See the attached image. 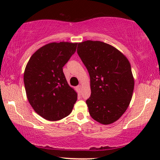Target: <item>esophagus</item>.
Returning <instances> with one entry per match:
<instances>
[{
    "label": "esophagus",
    "mask_w": 160,
    "mask_h": 160,
    "mask_svg": "<svg viewBox=\"0 0 160 160\" xmlns=\"http://www.w3.org/2000/svg\"><path fill=\"white\" fill-rule=\"evenodd\" d=\"M78 89H79V91H81V89H82L81 85H79V86H78Z\"/></svg>",
    "instance_id": "34e87169"
}]
</instances>
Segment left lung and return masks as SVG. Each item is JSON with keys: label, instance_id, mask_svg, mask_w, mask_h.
<instances>
[{"label": "left lung", "instance_id": "left-lung-1", "mask_svg": "<svg viewBox=\"0 0 160 160\" xmlns=\"http://www.w3.org/2000/svg\"><path fill=\"white\" fill-rule=\"evenodd\" d=\"M78 54L90 77L91 95L86 101L89 114L104 125L115 122L131 102L134 78L126 57L101 41L78 43Z\"/></svg>", "mask_w": 160, "mask_h": 160}]
</instances>
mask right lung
Returning a JSON list of instances; mask_svg holds the SVG:
<instances>
[{
	"mask_svg": "<svg viewBox=\"0 0 160 160\" xmlns=\"http://www.w3.org/2000/svg\"><path fill=\"white\" fill-rule=\"evenodd\" d=\"M78 43H51L37 50L24 73L27 98L37 113L47 120L63 119L72 111L78 93L71 87L63 67L76 52Z\"/></svg>",
	"mask_w": 160,
	"mask_h": 160,
	"instance_id": "1",
	"label": "right lung"
}]
</instances>
